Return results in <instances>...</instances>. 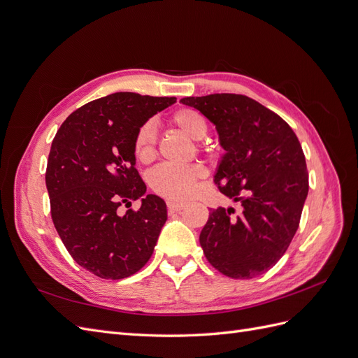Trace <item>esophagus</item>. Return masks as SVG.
<instances>
[{
	"label": "esophagus",
	"instance_id": "34e87169",
	"mask_svg": "<svg viewBox=\"0 0 358 358\" xmlns=\"http://www.w3.org/2000/svg\"><path fill=\"white\" fill-rule=\"evenodd\" d=\"M167 208L170 212H180L187 208V203H180V201H173V200H169L167 201Z\"/></svg>",
	"mask_w": 358,
	"mask_h": 358
}]
</instances>
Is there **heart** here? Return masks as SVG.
Here are the masks:
<instances>
[{"label": "heart", "instance_id": "1", "mask_svg": "<svg viewBox=\"0 0 358 358\" xmlns=\"http://www.w3.org/2000/svg\"><path fill=\"white\" fill-rule=\"evenodd\" d=\"M170 122L183 134L192 140H201L209 131V122L206 116L191 107L182 109L170 115ZM134 155L140 162L152 161L157 155V134L150 122H145L137 128L133 142ZM206 170L200 164L171 166L161 164L149 173V185L158 196L170 200L188 199L197 183L204 179Z\"/></svg>", "mask_w": 358, "mask_h": 358}]
</instances>
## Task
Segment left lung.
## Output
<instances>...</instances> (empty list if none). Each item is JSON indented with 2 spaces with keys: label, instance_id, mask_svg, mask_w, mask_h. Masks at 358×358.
<instances>
[{
  "label": "left lung",
  "instance_id": "1",
  "mask_svg": "<svg viewBox=\"0 0 358 358\" xmlns=\"http://www.w3.org/2000/svg\"><path fill=\"white\" fill-rule=\"evenodd\" d=\"M216 127L225 154L215 175L224 196L242 204L212 209L200 233L208 262L225 276L266 273L294 237L309 176L301 145L282 117L241 94H210L180 100Z\"/></svg>",
  "mask_w": 358,
  "mask_h": 358
}]
</instances>
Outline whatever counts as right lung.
<instances>
[{
  "mask_svg": "<svg viewBox=\"0 0 358 358\" xmlns=\"http://www.w3.org/2000/svg\"><path fill=\"white\" fill-rule=\"evenodd\" d=\"M175 96L115 92L74 110L52 142L46 169L53 225L79 266L103 279L138 272L154 252L166 203L146 192L133 150L137 128ZM143 199L138 211L118 213Z\"/></svg>",
  "mask_w": 358,
  "mask_h": 358,
  "instance_id": "1",
  "label": "right lung"
}]
</instances>
